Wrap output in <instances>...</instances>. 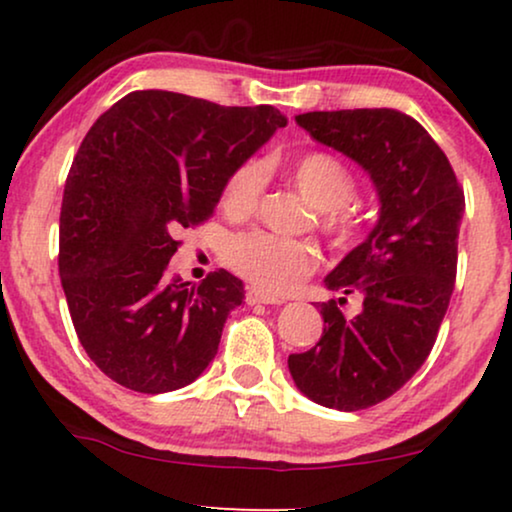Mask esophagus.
<instances>
[{
    "mask_svg": "<svg viewBox=\"0 0 512 512\" xmlns=\"http://www.w3.org/2000/svg\"><path fill=\"white\" fill-rule=\"evenodd\" d=\"M244 300H247V305H282L284 303L282 298L268 296V293H263L258 289H247V293H244Z\"/></svg>",
    "mask_w": 512,
    "mask_h": 512,
    "instance_id": "34e87169",
    "label": "esophagus"
}]
</instances>
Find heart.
<instances>
[{
	"instance_id": "obj_1",
	"label": "heart",
	"mask_w": 512,
	"mask_h": 512,
	"mask_svg": "<svg viewBox=\"0 0 512 512\" xmlns=\"http://www.w3.org/2000/svg\"><path fill=\"white\" fill-rule=\"evenodd\" d=\"M291 177L298 191L321 209V230L335 247H349L366 230V216L352 200L356 179L338 156L328 151H307L293 163ZM265 191V167L258 160H244L228 174L221 191L223 212L233 219H247L256 212ZM228 268L270 296L298 289L321 263L310 242L291 240L265 230H249L233 237L223 251Z\"/></svg>"
}]
</instances>
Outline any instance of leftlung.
I'll return each mask as SVG.
<instances>
[{
	"label": "left lung",
	"mask_w": 512,
	"mask_h": 512,
	"mask_svg": "<svg viewBox=\"0 0 512 512\" xmlns=\"http://www.w3.org/2000/svg\"><path fill=\"white\" fill-rule=\"evenodd\" d=\"M317 142L366 167L380 191V221L326 277L359 292L364 310L321 303L317 345L289 356L293 382L314 403L366 410L394 396L422 368L457 282V237L466 200L443 149L415 118L394 109L307 111L296 116Z\"/></svg>",
	"instance_id": "8db88e82"
}]
</instances>
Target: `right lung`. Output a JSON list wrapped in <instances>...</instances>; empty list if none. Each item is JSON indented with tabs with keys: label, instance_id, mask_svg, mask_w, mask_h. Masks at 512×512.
<instances>
[{
	"label": "right lung",
	"instance_id": "1",
	"mask_svg": "<svg viewBox=\"0 0 512 512\" xmlns=\"http://www.w3.org/2000/svg\"><path fill=\"white\" fill-rule=\"evenodd\" d=\"M284 125L270 104L135 90L83 137L62 195L58 270L79 342L121 387L181 389L216 356L242 282L214 270L188 286L167 265L181 230L214 214L228 174Z\"/></svg>",
	"mask_w": 512,
	"mask_h": 512
}]
</instances>
